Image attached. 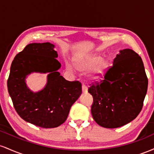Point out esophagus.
Segmentation results:
<instances>
[{
	"label": "esophagus",
	"instance_id": "34e87169",
	"mask_svg": "<svg viewBox=\"0 0 154 154\" xmlns=\"http://www.w3.org/2000/svg\"><path fill=\"white\" fill-rule=\"evenodd\" d=\"M82 93H87L88 88H87V87H86V85H82Z\"/></svg>",
	"mask_w": 154,
	"mask_h": 154
}]
</instances>
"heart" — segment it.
Instances as JSON below:
<instances>
[{"label": "heart", "instance_id": "obj_1", "mask_svg": "<svg viewBox=\"0 0 154 154\" xmlns=\"http://www.w3.org/2000/svg\"><path fill=\"white\" fill-rule=\"evenodd\" d=\"M75 66L78 71L85 72L91 70L89 78L93 81H98L103 78L108 69V62L105 59L98 54L88 55L75 59ZM67 69L69 72L74 71L71 65L67 64Z\"/></svg>", "mask_w": 154, "mask_h": 154}]
</instances>
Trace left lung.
<instances>
[{
  "instance_id": "obj_1",
  "label": "left lung",
  "mask_w": 154,
  "mask_h": 154,
  "mask_svg": "<svg viewBox=\"0 0 154 154\" xmlns=\"http://www.w3.org/2000/svg\"><path fill=\"white\" fill-rule=\"evenodd\" d=\"M148 78L142 59L131 49L120 51L103 79L88 88L91 113L100 126L116 128L130 122L142 110Z\"/></svg>"
}]
</instances>
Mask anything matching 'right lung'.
Segmentation results:
<instances>
[{
	"mask_svg": "<svg viewBox=\"0 0 154 154\" xmlns=\"http://www.w3.org/2000/svg\"><path fill=\"white\" fill-rule=\"evenodd\" d=\"M50 43H30L12 61L7 81L14 107L22 119L43 128H57L66 121L71 106L82 93L79 81L66 80L57 70L61 63ZM32 72H48L46 87L33 93L25 78Z\"/></svg>",
	"mask_w": 154,
	"mask_h": 154,
	"instance_id": "1",
	"label": "right lung"
}]
</instances>
